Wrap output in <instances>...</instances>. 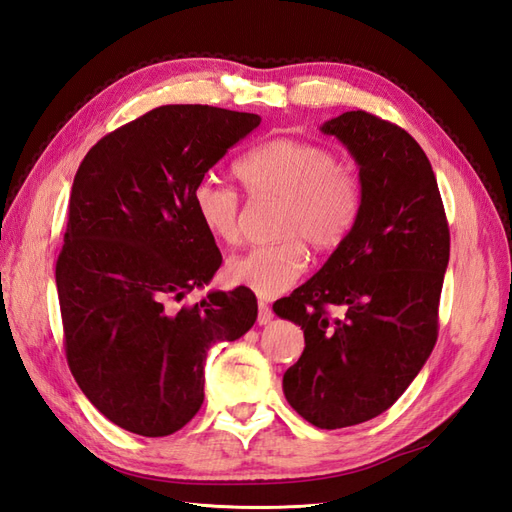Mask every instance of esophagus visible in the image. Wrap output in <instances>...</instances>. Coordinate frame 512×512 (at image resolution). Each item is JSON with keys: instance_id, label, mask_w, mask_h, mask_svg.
I'll use <instances>...</instances> for the list:
<instances>
[{"instance_id": "1", "label": "esophagus", "mask_w": 512, "mask_h": 512, "mask_svg": "<svg viewBox=\"0 0 512 512\" xmlns=\"http://www.w3.org/2000/svg\"><path fill=\"white\" fill-rule=\"evenodd\" d=\"M271 320H273V309L265 301H258V324H269Z\"/></svg>"}]
</instances>
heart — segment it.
<instances>
[{
	"mask_svg": "<svg viewBox=\"0 0 512 512\" xmlns=\"http://www.w3.org/2000/svg\"><path fill=\"white\" fill-rule=\"evenodd\" d=\"M237 177L252 198L282 200L275 224V237L282 241L230 258L226 265L232 284L260 297H277L297 284L307 269L303 243L320 252L335 250L359 220L361 181L324 145L273 138L247 153L237 164ZM192 205L215 239L228 245L241 241V198L235 190L205 177L194 185Z\"/></svg>",
	"mask_w": 512,
	"mask_h": 512,
	"instance_id": "heart-1",
	"label": "heart"
}]
</instances>
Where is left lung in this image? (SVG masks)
<instances>
[{
    "label": "left lung",
    "instance_id": "left-lung-1",
    "mask_svg": "<svg viewBox=\"0 0 512 512\" xmlns=\"http://www.w3.org/2000/svg\"><path fill=\"white\" fill-rule=\"evenodd\" d=\"M359 164V220L322 269L273 303L305 335L284 395L307 423L342 429L389 410L429 359L451 235L431 164L391 121L348 111L320 128ZM329 306L344 308L333 319Z\"/></svg>",
    "mask_w": 512,
    "mask_h": 512
}]
</instances>
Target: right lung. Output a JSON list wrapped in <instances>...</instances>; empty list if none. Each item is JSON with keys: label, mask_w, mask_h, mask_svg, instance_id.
<instances>
[{"label": "right lung", "mask_w": 512, "mask_h": 512, "mask_svg": "<svg viewBox=\"0 0 512 512\" xmlns=\"http://www.w3.org/2000/svg\"><path fill=\"white\" fill-rule=\"evenodd\" d=\"M258 126L254 113L168 104L100 138L76 170L55 267L66 359L121 429L162 438L190 423L207 350L254 327L258 303L243 286L192 307L173 301L222 265L194 185Z\"/></svg>", "instance_id": "obj_1"}]
</instances>
